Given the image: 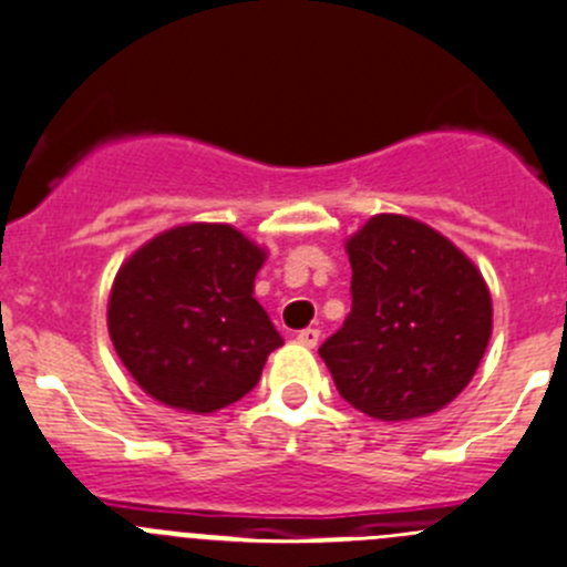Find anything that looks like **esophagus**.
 Returning a JSON list of instances; mask_svg holds the SVG:
<instances>
[{
    "instance_id": "1",
    "label": "esophagus",
    "mask_w": 567,
    "mask_h": 567,
    "mask_svg": "<svg viewBox=\"0 0 567 567\" xmlns=\"http://www.w3.org/2000/svg\"><path fill=\"white\" fill-rule=\"evenodd\" d=\"M296 340H299L301 346H307V349H316V346H318V340H321V329H316V327H307V329H301V332L296 334Z\"/></svg>"
}]
</instances>
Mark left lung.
I'll list each match as a JSON object with an SVG mask.
<instances>
[{"label": "left lung", "mask_w": 567, "mask_h": 567, "mask_svg": "<svg viewBox=\"0 0 567 567\" xmlns=\"http://www.w3.org/2000/svg\"><path fill=\"white\" fill-rule=\"evenodd\" d=\"M351 312L318 349L338 393L379 421L432 415L474 379L493 332L480 268L449 238L382 213L346 240Z\"/></svg>", "instance_id": "8db88e82"}]
</instances>
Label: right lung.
I'll list each match as a JSON object with an SVG mask.
<instances>
[{"label":"right lung","mask_w":567,"mask_h":567,"mask_svg":"<svg viewBox=\"0 0 567 567\" xmlns=\"http://www.w3.org/2000/svg\"><path fill=\"white\" fill-rule=\"evenodd\" d=\"M266 251L229 224H185L144 244L115 274L107 329L152 399L196 415L244 399L282 346L255 299Z\"/></svg>","instance_id":"obj_1"}]
</instances>
